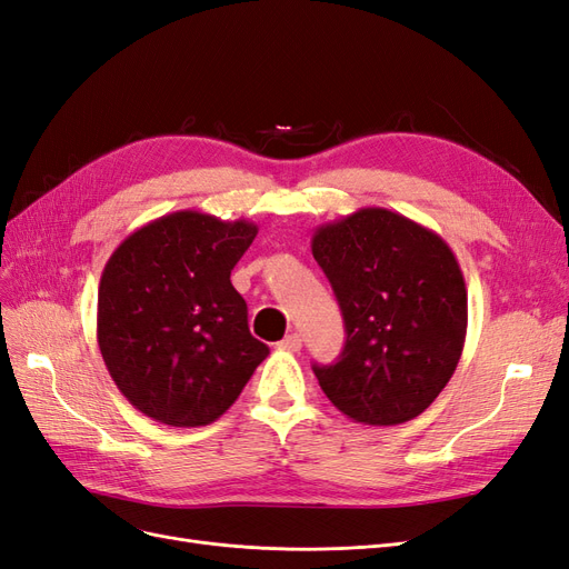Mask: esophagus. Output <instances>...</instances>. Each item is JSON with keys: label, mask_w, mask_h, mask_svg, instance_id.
Masks as SVG:
<instances>
[{"label": "esophagus", "mask_w": 569, "mask_h": 569, "mask_svg": "<svg viewBox=\"0 0 569 569\" xmlns=\"http://www.w3.org/2000/svg\"><path fill=\"white\" fill-rule=\"evenodd\" d=\"M278 347L282 349V351H301V335H287L280 343H278Z\"/></svg>", "instance_id": "34e87169"}]
</instances>
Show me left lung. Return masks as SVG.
<instances>
[{"label": "left lung", "mask_w": 569, "mask_h": 569, "mask_svg": "<svg viewBox=\"0 0 569 569\" xmlns=\"http://www.w3.org/2000/svg\"><path fill=\"white\" fill-rule=\"evenodd\" d=\"M347 343L313 366L343 416L375 427L418 418L449 385L468 332V289L451 247L396 211L358 209L313 234Z\"/></svg>", "instance_id": "obj_1"}]
</instances>
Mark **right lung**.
I'll return each mask as SVG.
<instances>
[{
  "label": "right lung",
  "instance_id": "right-lung-1",
  "mask_svg": "<svg viewBox=\"0 0 569 569\" xmlns=\"http://www.w3.org/2000/svg\"><path fill=\"white\" fill-rule=\"evenodd\" d=\"M256 232L249 220L176 211L111 253L97 295V341L111 380L147 418L211 425L268 356L230 282Z\"/></svg>",
  "mask_w": 569,
  "mask_h": 569
}]
</instances>
